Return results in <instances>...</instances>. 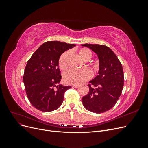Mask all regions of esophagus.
<instances>
[{
    "mask_svg": "<svg viewBox=\"0 0 148 148\" xmlns=\"http://www.w3.org/2000/svg\"><path fill=\"white\" fill-rule=\"evenodd\" d=\"M71 87H72L73 88H77L79 87V85H77V84H73L71 85Z\"/></svg>",
    "mask_w": 148,
    "mask_h": 148,
    "instance_id": "1",
    "label": "esophagus"
}]
</instances>
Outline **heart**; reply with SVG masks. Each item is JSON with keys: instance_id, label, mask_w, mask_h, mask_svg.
Masks as SVG:
<instances>
[{"instance_id": "b5f03b06", "label": "heart", "mask_w": 148, "mask_h": 148, "mask_svg": "<svg viewBox=\"0 0 148 148\" xmlns=\"http://www.w3.org/2000/svg\"><path fill=\"white\" fill-rule=\"evenodd\" d=\"M69 51H65L60 56L59 60V66L60 69H65L67 66L66 59ZM79 56L84 60H89L92 56L91 51L88 49H82L79 52ZM92 77L91 71L88 69H71L64 73L63 79L66 84H79L89 79Z\"/></svg>"}]
</instances>
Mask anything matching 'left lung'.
Here are the masks:
<instances>
[{"instance_id":"1","label":"left lung","mask_w":148,"mask_h":148,"mask_svg":"<svg viewBox=\"0 0 148 148\" xmlns=\"http://www.w3.org/2000/svg\"><path fill=\"white\" fill-rule=\"evenodd\" d=\"M82 45L95 52L99 60V75L89 82V91L82 98L83 104L92 112H105L115 106L122 92L124 74L122 64L114 52L105 45Z\"/></svg>"}]
</instances>
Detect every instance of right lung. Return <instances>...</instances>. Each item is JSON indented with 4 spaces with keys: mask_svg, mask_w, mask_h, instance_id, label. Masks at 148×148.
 Listing matches in <instances>:
<instances>
[{
    "mask_svg": "<svg viewBox=\"0 0 148 148\" xmlns=\"http://www.w3.org/2000/svg\"><path fill=\"white\" fill-rule=\"evenodd\" d=\"M75 46L73 44L47 41L28 60L23 79L28 99L36 109L51 112L62 105L64 94L71 86L57 85L62 78L59 59L62 53Z\"/></svg>",
    "mask_w": 148,
    "mask_h": 148,
    "instance_id": "1",
    "label": "right lung"
}]
</instances>
